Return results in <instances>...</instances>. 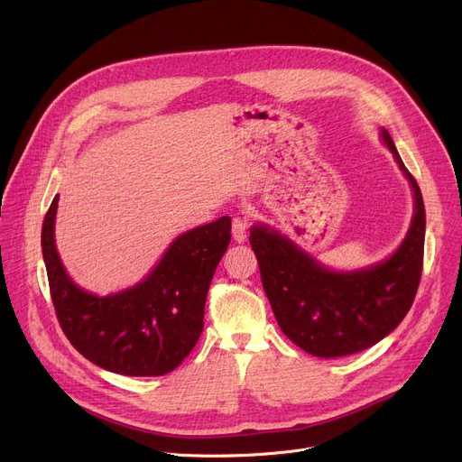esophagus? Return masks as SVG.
Segmentation results:
<instances>
[{
	"label": "esophagus",
	"mask_w": 462,
	"mask_h": 462,
	"mask_svg": "<svg viewBox=\"0 0 462 462\" xmlns=\"http://www.w3.org/2000/svg\"><path fill=\"white\" fill-rule=\"evenodd\" d=\"M246 233H248L246 216H235L233 217V238H235V243H245Z\"/></svg>",
	"instance_id": "esophagus-1"
}]
</instances>
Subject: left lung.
Returning a JSON list of instances; mask_svg holds the SVG:
<instances>
[{"instance_id": "left-lung-1", "label": "left lung", "mask_w": 462, "mask_h": 462, "mask_svg": "<svg viewBox=\"0 0 462 462\" xmlns=\"http://www.w3.org/2000/svg\"><path fill=\"white\" fill-rule=\"evenodd\" d=\"M382 139L411 184L415 212L399 250L356 273H335L267 226L250 229L263 290L282 333L306 354L344 357L385 338L404 319L420 288L425 250V205L387 129Z\"/></svg>"}]
</instances>
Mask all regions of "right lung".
Masks as SVG:
<instances>
[{
  "label": "right lung",
  "mask_w": 462,
  "mask_h": 462,
  "mask_svg": "<svg viewBox=\"0 0 462 462\" xmlns=\"http://www.w3.org/2000/svg\"><path fill=\"white\" fill-rule=\"evenodd\" d=\"M58 195L41 231L51 297L61 331L94 365L124 376H163L203 333L214 271L231 243V217L180 235L143 282L97 297L65 273L54 245Z\"/></svg>",
  "instance_id": "obj_1"
}]
</instances>
